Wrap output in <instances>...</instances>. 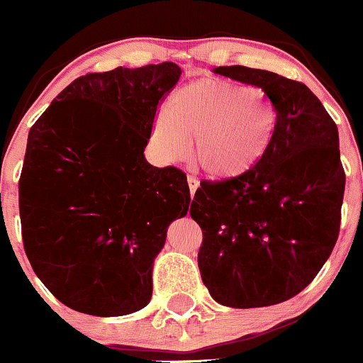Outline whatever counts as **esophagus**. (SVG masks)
Segmentation results:
<instances>
[{
	"instance_id": "1",
	"label": "esophagus",
	"mask_w": 363,
	"mask_h": 363,
	"mask_svg": "<svg viewBox=\"0 0 363 363\" xmlns=\"http://www.w3.org/2000/svg\"><path fill=\"white\" fill-rule=\"evenodd\" d=\"M188 184H189V195H191V199H193V196H195L196 188H199V179L188 175Z\"/></svg>"
}]
</instances>
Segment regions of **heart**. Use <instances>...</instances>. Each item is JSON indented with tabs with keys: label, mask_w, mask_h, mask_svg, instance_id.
Returning a JSON list of instances; mask_svg holds the SVG:
<instances>
[{
	"label": "heart",
	"mask_w": 363,
	"mask_h": 363,
	"mask_svg": "<svg viewBox=\"0 0 363 363\" xmlns=\"http://www.w3.org/2000/svg\"><path fill=\"white\" fill-rule=\"evenodd\" d=\"M277 129V110L257 86L221 77L184 84L156 115L150 142L167 163L181 161L191 140L193 163L209 179L235 181L255 170Z\"/></svg>",
	"instance_id": "1"
}]
</instances>
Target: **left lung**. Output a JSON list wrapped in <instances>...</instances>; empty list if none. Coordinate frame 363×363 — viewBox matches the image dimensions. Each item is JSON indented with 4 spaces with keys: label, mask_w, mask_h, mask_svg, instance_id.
I'll list each match as a JSON object with an SVG mask.
<instances>
[{
    "label": "left lung",
    "mask_w": 363,
    "mask_h": 363,
    "mask_svg": "<svg viewBox=\"0 0 363 363\" xmlns=\"http://www.w3.org/2000/svg\"><path fill=\"white\" fill-rule=\"evenodd\" d=\"M214 72L260 88L277 110V129L255 170L196 189L189 214L203 234L200 275L225 307L282 303L314 280L339 238L346 184L339 131L303 83L242 65Z\"/></svg>",
    "instance_id": "8db88e82"
}]
</instances>
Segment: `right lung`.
Returning a JSON list of instances; mask_svg holds the SVG:
<instances>
[{"mask_svg": "<svg viewBox=\"0 0 363 363\" xmlns=\"http://www.w3.org/2000/svg\"><path fill=\"white\" fill-rule=\"evenodd\" d=\"M172 62L92 72L56 97L30 129L19 181L28 260L63 305L117 318L152 296L168 225L188 214L186 175L147 163Z\"/></svg>", "mask_w": 363, "mask_h": 363, "instance_id": "1", "label": "right lung"}]
</instances>
